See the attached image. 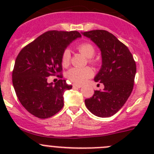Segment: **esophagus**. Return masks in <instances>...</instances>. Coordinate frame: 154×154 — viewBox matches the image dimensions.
Returning <instances> with one entry per match:
<instances>
[{"mask_svg": "<svg viewBox=\"0 0 154 154\" xmlns=\"http://www.w3.org/2000/svg\"><path fill=\"white\" fill-rule=\"evenodd\" d=\"M73 87H76V88H81L82 85H78V84H73Z\"/></svg>", "mask_w": 154, "mask_h": 154, "instance_id": "obj_1", "label": "esophagus"}]
</instances>
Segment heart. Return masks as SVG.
<instances>
[{"instance_id": "b5f03b06", "label": "heart", "mask_w": 154, "mask_h": 154, "mask_svg": "<svg viewBox=\"0 0 154 154\" xmlns=\"http://www.w3.org/2000/svg\"><path fill=\"white\" fill-rule=\"evenodd\" d=\"M77 49L82 54L89 59L90 63H94L92 57L95 54V48L89 42L81 43L77 46ZM71 60V52L69 49H66L62 55V64L63 66H66L69 64ZM94 72L93 70L89 67L78 68L74 67L68 70L67 72V77L72 83L76 84H82L88 80V78L93 75Z\"/></svg>"}]
</instances>
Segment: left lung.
<instances>
[{"label":"left lung","mask_w":154,"mask_h":154,"mask_svg":"<svg viewBox=\"0 0 154 154\" xmlns=\"http://www.w3.org/2000/svg\"><path fill=\"white\" fill-rule=\"evenodd\" d=\"M82 34L100 48L102 66L94 81L104 85L103 91H94L85 104L94 116L110 117L124 106L133 91L136 62L128 48L108 31L95 29Z\"/></svg>","instance_id":"8db88e82"}]
</instances>
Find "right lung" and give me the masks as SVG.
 I'll use <instances>...</instances> for the list:
<instances>
[{
    "mask_svg": "<svg viewBox=\"0 0 154 154\" xmlns=\"http://www.w3.org/2000/svg\"><path fill=\"white\" fill-rule=\"evenodd\" d=\"M77 31L51 30L22 48L15 60L12 84L20 103L38 119L57 114L64 105L63 94L72 88L66 80L48 83V77L61 74L63 51L77 38ZM57 77L63 78L60 74Z\"/></svg>",
    "mask_w": 154,
    "mask_h": 154,
    "instance_id": "add662e5",
    "label": "right lung"
}]
</instances>
